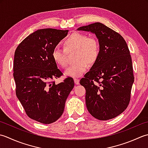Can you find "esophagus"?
Wrapping results in <instances>:
<instances>
[{
  "label": "esophagus",
  "instance_id": "obj_1",
  "mask_svg": "<svg viewBox=\"0 0 148 148\" xmlns=\"http://www.w3.org/2000/svg\"><path fill=\"white\" fill-rule=\"evenodd\" d=\"M79 79H77V78H74V82L75 84H77V85H78L79 84Z\"/></svg>",
  "mask_w": 148,
  "mask_h": 148
}]
</instances>
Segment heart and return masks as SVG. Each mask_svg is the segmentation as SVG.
<instances>
[{
	"label": "heart",
	"mask_w": 148,
	"mask_h": 148,
	"mask_svg": "<svg viewBox=\"0 0 148 148\" xmlns=\"http://www.w3.org/2000/svg\"><path fill=\"white\" fill-rule=\"evenodd\" d=\"M63 45L64 50L59 47L54 48L52 57L57 66L66 68L68 66L67 52H76L75 60L77 62L65 71L66 76H82L89 66H93L98 61L100 47L98 41L94 37H89L81 33H74L66 39Z\"/></svg>",
	"instance_id": "b5f03b06"
}]
</instances>
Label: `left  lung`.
Returning <instances> with one entry per match:
<instances>
[{"mask_svg": "<svg viewBox=\"0 0 148 148\" xmlns=\"http://www.w3.org/2000/svg\"><path fill=\"white\" fill-rule=\"evenodd\" d=\"M77 30L95 34L100 47L98 61L80 81L86 91L87 110L99 120L114 118L127 108L134 82L127 44L119 34L99 22Z\"/></svg>", "mask_w": 148, "mask_h": 148, "instance_id": "8db88e82", "label": "left lung"}]
</instances>
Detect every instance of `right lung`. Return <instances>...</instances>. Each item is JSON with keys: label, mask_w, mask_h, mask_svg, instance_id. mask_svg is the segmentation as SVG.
I'll return each instance as SVG.
<instances>
[{"label": "right lung", "mask_w": 148, "mask_h": 148, "mask_svg": "<svg viewBox=\"0 0 148 148\" xmlns=\"http://www.w3.org/2000/svg\"><path fill=\"white\" fill-rule=\"evenodd\" d=\"M68 30H38L21 42L14 52L13 77L16 95L30 118L43 124L56 121L64 112L65 102L74 87L68 77L56 84L62 73L52 52Z\"/></svg>", "instance_id": "add662e5"}]
</instances>
